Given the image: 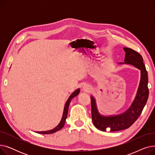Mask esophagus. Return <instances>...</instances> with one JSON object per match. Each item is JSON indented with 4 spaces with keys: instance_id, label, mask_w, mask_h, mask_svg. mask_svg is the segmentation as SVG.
<instances>
[{
    "instance_id": "esophagus-1",
    "label": "esophagus",
    "mask_w": 155,
    "mask_h": 155,
    "mask_svg": "<svg viewBox=\"0 0 155 155\" xmlns=\"http://www.w3.org/2000/svg\"><path fill=\"white\" fill-rule=\"evenodd\" d=\"M82 88H83V90H84V92H88V91H90L91 89V87L87 84L84 85V86L82 87Z\"/></svg>"
}]
</instances>
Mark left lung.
I'll use <instances>...</instances> for the list:
<instances>
[{
	"instance_id": "obj_1",
	"label": "left lung",
	"mask_w": 155,
	"mask_h": 155,
	"mask_svg": "<svg viewBox=\"0 0 155 155\" xmlns=\"http://www.w3.org/2000/svg\"><path fill=\"white\" fill-rule=\"evenodd\" d=\"M126 53L124 62L119 64H131L141 71V78L135 98L130 107L124 112L117 115L104 116L97 109L95 99L92 95L91 99L92 118L93 124L102 131H117L129 128L140 117L148 101L149 90L148 77L141 55L129 48H123Z\"/></svg>"
}]
</instances>
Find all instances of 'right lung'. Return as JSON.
Listing matches in <instances>:
<instances>
[{
	"label": "right lung",
	"instance_id": "add662e5",
	"mask_svg": "<svg viewBox=\"0 0 155 155\" xmlns=\"http://www.w3.org/2000/svg\"><path fill=\"white\" fill-rule=\"evenodd\" d=\"M80 88L77 89L74 92H73L70 96L68 97V99L67 100V101L65 103L64 107V110H63V116H62V118L60 120V123L58 124V125L56 126L54 129H51V130H48V131H36V133H39V134H52L54 133H56V131H58L59 130H60L61 129H62L63 127V126H64V123H65V120H66V119L67 117V115H68V108H69V105L70 104V102L71 101V99L73 98H74L75 97L77 96L78 95V94L80 93Z\"/></svg>",
	"mask_w": 155,
	"mask_h": 155
}]
</instances>
